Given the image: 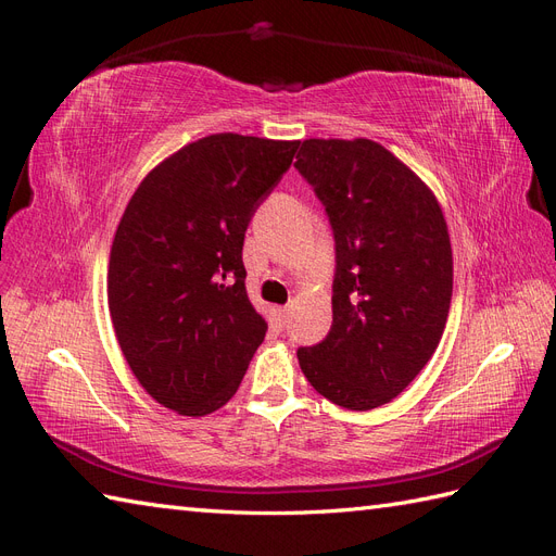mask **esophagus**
Wrapping results in <instances>:
<instances>
[{
  "label": "esophagus",
  "instance_id": "esophagus-1",
  "mask_svg": "<svg viewBox=\"0 0 556 556\" xmlns=\"http://www.w3.org/2000/svg\"><path fill=\"white\" fill-rule=\"evenodd\" d=\"M274 315H276V319L280 325H285L288 323V317H290V308L288 306H278V308H274Z\"/></svg>",
  "mask_w": 556,
  "mask_h": 556
}]
</instances>
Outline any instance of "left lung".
Wrapping results in <instances>:
<instances>
[{
	"instance_id": "obj_1",
	"label": "left lung",
	"mask_w": 556,
	"mask_h": 556,
	"mask_svg": "<svg viewBox=\"0 0 556 556\" xmlns=\"http://www.w3.org/2000/svg\"><path fill=\"white\" fill-rule=\"evenodd\" d=\"M296 172L333 231V323L299 348L301 371L336 406L390 403L439 348L452 299V248L439 201L368 139H308Z\"/></svg>"
}]
</instances>
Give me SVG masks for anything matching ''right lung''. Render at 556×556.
I'll return each mask as SVG.
<instances>
[{
  "label": "right lung",
  "mask_w": 556,
  "mask_h": 556,
  "mask_svg": "<svg viewBox=\"0 0 556 556\" xmlns=\"http://www.w3.org/2000/svg\"><path fill=\"white\" fill-rule=\"evenodd\" d=\"M299 141L211 134L150 172L117 225L109 311L143 390L180 415L237 394L266 336L245 292L243 239Z\"/></svg>",
  "instance_id": "right-lung-1"
}]
</instances>
